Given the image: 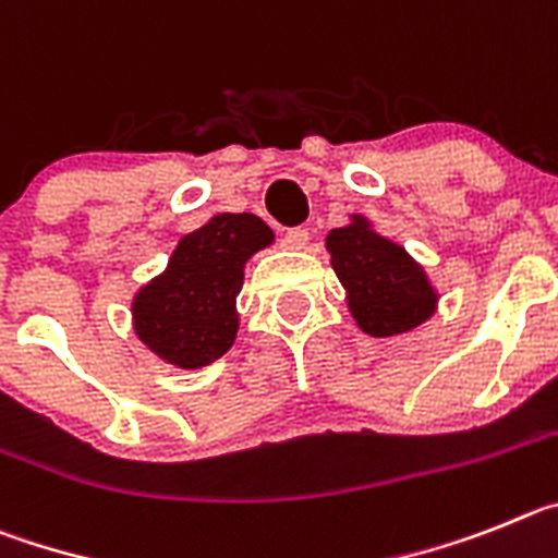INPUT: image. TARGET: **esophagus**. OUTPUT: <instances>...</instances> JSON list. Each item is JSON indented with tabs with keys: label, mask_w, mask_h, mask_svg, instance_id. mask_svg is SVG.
<instances>
[{
	"label": "esophagus",
	"mask_w": 558,
	"mask_h": 558,
	"mask_svg": "<svg viewBox=\"0 0 558 558\" xmlns=\"http://www.w3.org/2000/svg\"><path fill=\"white\" fill-rule=\"evenodd\" d=\"M305 244H308V230L305 228L286 230V235H283L286 250H294V253H298V250H305Z\"/></svg>",
	"instance_id": "34e87169"
}]
</instances>
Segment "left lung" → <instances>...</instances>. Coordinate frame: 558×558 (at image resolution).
Wrapping results in <instances>:
<instances>
[{"mask_svg": "<svg viewBox=\"0 0 558 558\" xmlns=\"http://www.w3.org/2000/svg\"><path fill=\"white\" fill-rule=\"evenodd\" d=\"M330 267L344 286V303L364 333L375 339L411 333L439 308V291L420 260L375 230L364 214L325 235Z\"/></svg>", "mask_w": 558, "mask_h": 558, "instance_id": "8db88e82", "label": "left lung"}]
</instances>
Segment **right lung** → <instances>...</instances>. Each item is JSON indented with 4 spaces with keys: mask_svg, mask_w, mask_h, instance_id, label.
Returning a JSON list of instances; mask_svg holds the SVG:
<instances>
[{
    "mask_svg": "<svg viewBox=\"0 0 558 558\" xmlns=\"http://www.w3.org/2000/svg\"><path fill=\"white\" fill-rule=\"evenodd\" d=\"M272 244V228L255 214H214L180 239L163 272L138 286L130 303L133 333L178 369H203L222 359L242 323L235 298L244 267Z\"/></svg>",
    "mask_w": 558,
    "mask_h": 558,
    "instance_id": "obj_1",
    "label": "right lung"
}]
</instances>
